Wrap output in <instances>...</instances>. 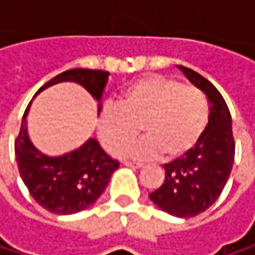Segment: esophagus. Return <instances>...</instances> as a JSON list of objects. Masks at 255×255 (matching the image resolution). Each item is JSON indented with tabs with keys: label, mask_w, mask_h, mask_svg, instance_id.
I'll return each mask as SVG.
<instances>
[{
	"label": "esophagus",
	"mask_w": 255,
	"mask_h": 255,
	"mask_svg": "<svg viewBox=\"0 0 255 255\" xmlns=\"http://www.w3.org/2000/svg\"><path fill=\"white\" fill-rule=\"evenodd\" d=\"M124 165H126V167H129V168H137V170L144 167L143 164H134V162H124Z\"/></svg>",
	"instance_id": "esophagus-1"
}]
</instances>
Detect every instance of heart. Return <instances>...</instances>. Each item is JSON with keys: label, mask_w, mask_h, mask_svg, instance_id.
Returning <instances> with one entry per match:
<instances>
[{"label": "heart", "mask_w": 255, "mask_h": 255, "mask_svg": "<svg viewBox=\"0 0 255 255\" xmlns=\"http://www.w3.org/2000/svg\"><path fill=\"white\" fill-rule=\"evenodd\" d=\"M210 117L202 91L176 79L146 77L132 82L118 99V108L106 106L97 121L100 143L111 155H120L133 141L138 128L145 138L128 148L132 159H177L201 140Z\"/></svg>", "instance_id": "1"}]
</instances>
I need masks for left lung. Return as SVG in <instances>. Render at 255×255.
<instances>
[{
	"label": "left lung",
	"instance_id": "obj_1",
	"mask_svg": "<svg viewBox=\"0 0 255 255\" xmlns=\"http://www.w3.org/2000/svg\"><path fill=\"white\" fill-rule=\"evenodd\" d=\"M177 68L207 96L208 126L192 150L164 165L165 180L149 198L159 210L187 219L208 210L222 195L233 167L235 141L229 108L219 90L198 72Z\"/></svg>",
	"mask_w": 255,
	"mask_h": 255
}]
</instances>
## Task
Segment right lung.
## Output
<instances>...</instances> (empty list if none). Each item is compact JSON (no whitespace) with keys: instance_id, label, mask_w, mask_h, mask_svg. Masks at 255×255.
<instances>
[{"instance_id":"obj_1","label":"right lung","mask_w":255,"mask_h":255,"mask_svg":"<svg viewBox=\"0 0 255 255\" xmlns=\"http://www.w3.org/2000/svg\"><path fill=\"white\" fill-rule=\"evenodd\" d=\"M108 81L109 72L106 71L71 69L50 79L36 94L60 82H75L99 103V115ZM30 103L26 108L20 132L14 143L20 177L32 198L53 214L68 216L87 210L105 192L111 176L120 168V162L112 159L94 137H90L78 149L59 156L42 153L35 147L27 132Z\"/></svg>"}]
</instances>
